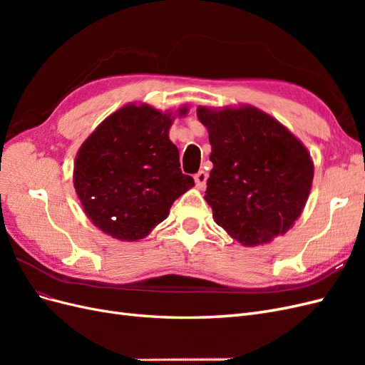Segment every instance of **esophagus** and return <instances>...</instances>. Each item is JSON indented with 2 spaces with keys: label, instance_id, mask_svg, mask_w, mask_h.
<instances>
[{
  "label": "esophagus",
  "instance_id": "34e87169",
  "mask_svg": "<svg viewBox=\"0 0 365 365\" xmlns=\"http://www.w3.org/2000/svg\"><path fill=\"white\" fill-rule=\"evenodd\" d=\"M195 182L196 185L200 187V189H204L205 184H207V173L204 170H200L195 175Z\"/></svg>",
  "mask_w": 365,
  "mask_h": 365
}]
</instances>
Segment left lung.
Masks as SVG:
<instances>
[{"instance_id":"8db88e82","label":"left lung","mask_w":365,"mask_h":365,"mask_svg":"<svg viewBox=\"0 0 365 365\" xmlns=\"http://www.w3.org/2000/svg\"><path fill=\"white\" fill-rule=\"evenodd\" d=\"M213 169L204 200L215 222L245 247L284 235L312 189L311 153L292 132L251 105L197 106Z\"/></svg>"}]
</instances>
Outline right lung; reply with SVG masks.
<instances>
[{
    "label": "right lung",
    "instance_id": "add662e5",
    "mask_svg": "<svg viewBox=\"0 0 365 365\" xmlns=\"http://www.w3.org/2000/svg\"><path fill=\"white\" fill-rule=\"evenodd\" d=\"M187 109L176 113L185 115ZM173 118L146 103H128L77 150L74 189L85 215L105 235L123 242L146 237L195 185L169 138Z\"/></svg>",
    "mask_w": 365,
    "mask_h": 365
}]
</instances>
